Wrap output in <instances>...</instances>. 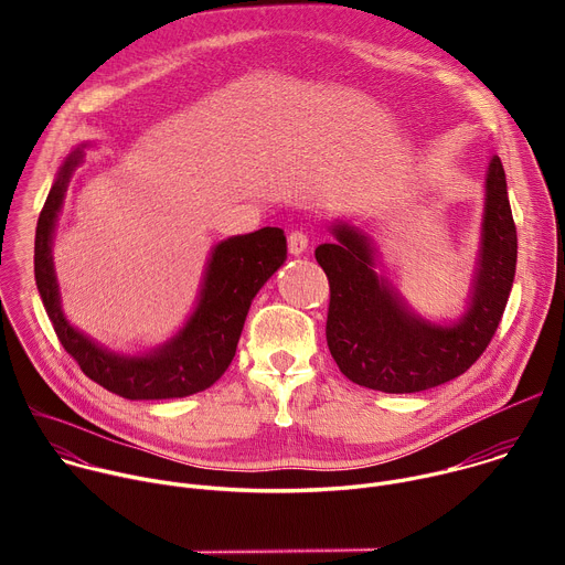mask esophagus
I'll list each match as a JSON object with an SVG mask.
<instances>
[{"label":"esophagus","instance_id":"34e87169","mask_svg":"<svg viewBox=\"0 0 565 565\" xmlns=\"http://www.w3.org/2000/svg\"><path fill=\"white\" fill-rule=\"evenodd\" d=\"M306 248H308V236H306L301 230H295V232L288 234V253H290L292 257L303 255Z\"/></svg>","mask_w":565,"mask_h":565}]
</instances>
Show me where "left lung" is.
<instances>
[{"instance_id": "8db88e82", "label": "left lung", "mask_w": 565, "mask_h": 565, "mask_svg": "<svg viewBox=\"0 0 565 565\" xmlns=\"http://www.w3.org/2000/svg\"><path fill=\"white\" fill-rule=\"evenodd\" d=\"M333 244L315 248L331 286L327 342L340 371L384 393H416L465 373L492 342L516 273V225L501 158L486 174L480 248L465 312L449 324L416 315L377 273L369 234L335 221Z\"/></svg>"}]
</instances>
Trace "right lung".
Instances as JSON below:
<instances>
[{
    "mask_svg": "<svg viewBox=\"0 0 565 565\" xmlns=\"http://www.w3.org/2000/svg\"><path fill=\"white\" fill-rule=\"evenodd\" d=\"M79 160L83 147H75L53 181L35 230V284L57 340L87 377L120 397L170 399L205 391L230 366L255 295L286 262L284 230L262 227L216 244L192 315L166 344L142 355L107 351L71 327L51 255L57 214Z\"/></svg>",
    "mask_w": 565,
    "mask_h": 565,
    "instance_id": "1",
    "label": "right lung"
}]
</instances>
